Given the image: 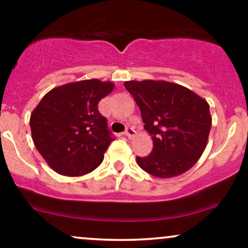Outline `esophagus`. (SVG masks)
Returning <instances> with one entry per match:
<instances>
[{"mask_svg":"<svg viewBox=\"0 0 248 248\" xmlns=\"http://www.w3.org/2000/svg\"><path fill=\"white\" fill-rule=\"evenodd\" d=\"M124 135H126L128 139H133L134 136L136 135V132L133 129V128H127V130L124 132Z\"/></svg>","mask_w":248,"mask_h":248,"instance_id":"esophagus-1","label":"esophagus"}]
</instances>
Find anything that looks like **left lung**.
Listing matches in <instances>:
<instances>
[{
	"instance_id": "left-lung-1",
	"label": "left lung",
	"mask_w": 248,
	"mask_h": 248,
	"mask_svg": "<svg viewBox=\"0 0 248 248\" xmlns=\"http://www.w3.org/2000/svg\"><path fill=\"white\" fill-rule=\"evenodd\" d=\"M140 107L153 150L136 157L139 167L157 178L182 175L205 150L212 118L205 99L189 88L166 80L124 81Z\"/></svg>"
}]
</instances>
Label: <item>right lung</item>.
Wrapping results in <instances>:
<instances>
[{
  "label": "right lung",
  "mask_w": 248,
  "mask_h": 248,
  "mask_svg": "<svg viewBox=\"0 0 248 248\" xmlns=\"http://www.w3.org/2000/svg\"><path fill=\"white\" fill-rule=\"evenodd\" d=\"M114 86L99 79L69 82L49 91L32 110V141L57 173L77 177L101 164L113 139L98 104Z\"/></svg>",
  "instance_id": "add662e5"
}]
</instances>
